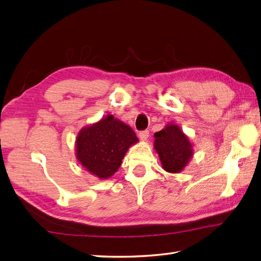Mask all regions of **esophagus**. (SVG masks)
<instances>
[{
  "instance_id": "esophagus-1",
  "label": "esophagus",
  "mask_w": 261,
  "mask_h": 261,
  "mask_svg": "<svg viewBox=\"0 0 261 261\" xmlns=\"http://www.w3.org/2000/svg\"><path fill=\"white\" fill-rule=\"evenodd\" d=\"M139 138H140V140H143V141H146L147 139H148V137H149V132L148 130H143V132H139Z\"/></svg>"
}]
</instances>
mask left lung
Here are the masks:
<instances>
[{"label":"left lung","mask_w":261,"mask_h":261,"mask_svg":"<svg viewBox=\"0 0 261 261\" xmlns=\"http://www.w3.org/2000/svg\"><path fill=\"white\" fill-rule=\"evenodd\" d=\"M153 148L162 169L169 173H180L194 155V144L174 123L167 124L154 134Z\"/></svg>","instance_id":"8db88e82"}]
</instances>
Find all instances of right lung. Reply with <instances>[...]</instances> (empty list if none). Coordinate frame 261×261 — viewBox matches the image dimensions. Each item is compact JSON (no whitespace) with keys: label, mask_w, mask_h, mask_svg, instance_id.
I'll return each mask as SVG.
<instances>
[{"label":"right lung","mask_w":261,"mask_h":261,"mask_svg":"<svg viewBox=\"0 0 261 261\" xmlns=\"http://www.w3.org/2000/svg\"><path fill=\"white\" fill-rule=\"evenodd\" d=\"M137 143L138 138L130 126L108 114L78 132L75 155L91 175L107 179L120 169L127 150Z\"/></svg>","instance_id":"add662e5"}]
</instances>
